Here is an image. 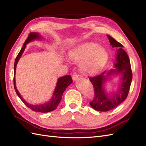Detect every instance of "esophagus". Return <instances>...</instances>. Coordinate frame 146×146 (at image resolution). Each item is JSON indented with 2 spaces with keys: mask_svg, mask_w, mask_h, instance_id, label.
<instances>
[{
  "mask_svg": "<svg viewBox=\"0 0 146 146\" xmlns=\"http://www.w3.org/2000/svg\"><path fill=\"white\" fill-rule=\"evenodd\" d=\"M78 77H79V76H78V75L77 74V73L75 72V73L73 74V76H72V79H73L74 81L77 80V79L78 78Z\"/></svg>",
  "mask_w": 146,
  "mask_h": 146,
  "instance_id": "1",
  "label": "esophagus"
}]
</instances>
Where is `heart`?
I'll return each instance as SVG.
<instances>
[{
  "instance_id": "heart-1",
  "label": "heart",
  "mask_w": 146,
  "mask_h": 146,
  "mask_svg": "<svg viewBox=\"0 0 146 146\" xmlns=\"http://www.w3.org/2000/svg\"><path fill=\"white\" fill-rule=\"evenodd\" d=\"M70 59L82 63L81 69L86 74H96L104 68L108 59L105 48L92 42H87L75 47L69 52Z\"/></svg>"
}]
</instances>
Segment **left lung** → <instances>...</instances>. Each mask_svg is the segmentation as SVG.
<instances>
[{"label": "left lung", "instance_id": "obj_1", "mask_svg": "<svg viewBox=\"0 0 146 146\" xmlns=\"http://www.w3.org/2000/svg\"><path fill=\"white\" fill-rule=\"evenodd\" d=\"M110 43L113 47L117 48L116 63H114L115 69L110 70L106 74L105 71L94 77H90L89 79L93 85L94 96L90 102L92 108L96 111H108L117 107L124 101L129 94L131 82L132 80V72L129 56L123 49V46L120 42L111 36L107 35ZM113 73H121L122 75L121 84L117 93L110 98L105 93L103 88L104 82L107 77Z\"/></svg>", "mask_w": 146, "mask_h": 146}]
</instances>
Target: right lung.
<instances>
[{
  "instance_id": "obj_1",
  "label": "right lung",
  "mask_w": 146,
  "mask_h": 146,
  "mask_svg": "<svg viewBox=\"0 0 146 146\" xmlns=\"http://www.w3.org/2000/svg\"><path fill=\"white\" fill-rule=\"evenodd\" d=\"M41 39V36L39 35V33H34V32L30 33L29 35V36L27 38V39L25 40L23 47L21 48V50H20L18 55H17V56H16L15 62V65H14L15 72H14V78H13V82H14V88L17 95L18 96V97L21 99V100L23 102V103L27 106V107H29L30 109H31L32 111H34L41 112V113H48L52 111H54V110H55L56 108V107H58V105L61 100V98H62V96L64 91L66 89V88H67L70 84H71L72 83V79L69 75H68V76H65L64 77L58 78V82H57V83H56V88L54 92V94H53V96H52V98L47 103L41 104V105H32L27 103V102L25 101L23 98H22L20 93L16 89V86L15 72H16V65L17 62H18L19 60L20 59L22 54H23V52L26 47V44H28L29 42L32 41L33 40H35V39Z\"/></svg>"
}]
</instances>
